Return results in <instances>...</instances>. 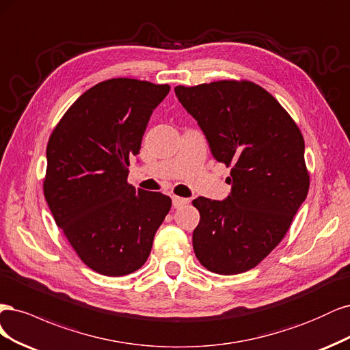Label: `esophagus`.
<instances>
[{
	"mask_svg": "<svg viewBox=\"0 0 350 350\" xmlns=\"http://www.w3.org/2000/svg\"><path fill=\"white\" fill-rule=\"evenodd\" d=\"M189 204V199H185V198H178V196H173V208H180Z\"/></svg>",
	"mask_w": 350,
	"mask_h": 350,
	"instance_id": "34e87169",
	"label": "esophagus"
}]
</instances>
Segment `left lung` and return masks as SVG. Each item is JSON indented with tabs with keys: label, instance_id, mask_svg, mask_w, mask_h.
Listing matches in <instances>:
<instances>
[{
	"label": "left lung",
	"instance_id": "8db88e82",
	"mask_svg": "<svg viewBox=\"0 0 350 350\" xmlns=\"http://www.w3.org/2000/svg\"><path fill=\"white\" fill-rule=\"evenodd\" d=\"M174 92L215 160L231 167L227 199L191 202L200 213L195 254L213 273L247 272L284 240L307 198L302 133L279 101L253 81L177 85Z\"/></svg>",
	"mask_w": 350,
	"mask_h": 350
}]
</instances>
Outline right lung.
<instances>
[{"label": "right lung", "mask_w": 350, "mask_h": 350, "mask_svg": "<svg viewBox=\"0 0 350 350\" xmlns=\"http://www.w3.org/2000/svg\"><path fill=\"white\" fill-rule=\"evenodd\" d=\"M168 84L111 78L78 97L52 131L43 195L81 262L105 276L137 272L172 208L160 191L128 183L152 110Z\"/></svg>", "instance_id": "right-lung-1"}]
</instances>
